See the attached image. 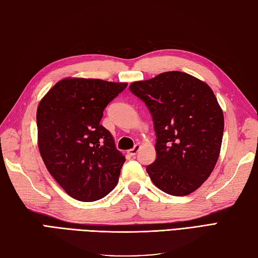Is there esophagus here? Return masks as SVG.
<instances>
[{"label":"esophagus","instance_id":"34e87169","mask_svg":"<svg viewBox=\"0 0 258 258\" xmlns=\"http://www.w3.org/2000/svg\"><path fill=\"white\" fill-rule=\"evenodd\" d=\"M140 148H142V146L137 144V145H135V147L133 149H129L127 153H128V155H130V156H135V155L139 152Z\"/></svg>","mask_w":258,"mask_h":258}]
</instances>
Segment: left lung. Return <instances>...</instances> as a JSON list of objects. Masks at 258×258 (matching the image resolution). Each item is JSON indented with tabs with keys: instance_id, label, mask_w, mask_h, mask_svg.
Returning <instances> with one entry per match:
<instances>
[{
	"instance_id": "left-lung-1",
	"label": "left lung",
	"mask_w": 258,
	"mask_h": 258,
	"mask_svg": "<svg viewBox=\"0 0 258 258\" xmlns=\"http://www.w3.org/2000/svg\"><path fill=\"white\" fill-rule=\"evenodd\" d=\"M153 115L157 158L147 166L163 192L184 197L200 187L219 158L223 112L211 87L183 72H165L131 83Z\"/></svg>"
}]
</instances>
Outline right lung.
Returning <instances> with one entry per match:
<instances>
[{
	"label": "right lung",
	"instance_id": "1",
	"mask_svg": "<svg viewBox=\"0 0 258 258\" xmlns=\"http://www.w3.org/2000/svg\"><path fill=\"white\" fill-rule=\"evenodd\" d=\"M128 83L66 77L37 109L38 148L48 172L75 200H100L115 187L124 156L100 121Z\"/></svg>",
	"mask_w": 258,
	"mask_h": 258
}]
</instances>
